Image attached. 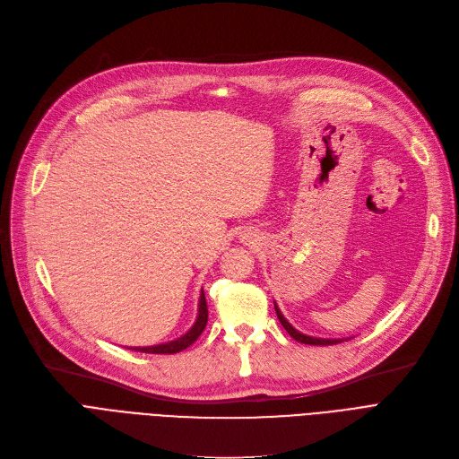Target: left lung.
<instances>
[{
  "mask_svg": "<svg viewBox=\"0 0 459 459\" xmlns=\"http://www.w3.org/2000/svg\"><path fill=\"white\" fill-rule=\"evenodd\" d=\"M275 312H277L279 322H281L282 327L286 329V333L290 334L294 341H298V342H301V344H310V346H333V344L342 342L341 339H316V336H307V334L299 333L298 329H294V327L290 325V322H288V320L282 316V312L277 308V305H275Z\"/></svg>",
  "mask_w": 459,
  "mask_h": 459,
  "instance_id": "obj_1",
  "label": "left lung"
}]
</instances>
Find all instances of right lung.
<instances>
[{
  "label": "right lung",
  "mask_w": 459,
  "mask_h": 459,
  "mask_svg": "<svg viewBox=\"0 0 459 459\" xmlns=\"http://www.w3.org/2000/svg\"><path fill=\"white\" fill-rule=\"evenodd\" d=\"M206 322H208V305H206L204 292H201L197 322H195V325H193L184 336H180V339H177V341H173V342H167V344L147 346V348H132V350L141 351V353H178V351L186 350L187 346H191L193 342H195V341L199 339L201 333H203L204 327H206Z\"/></svg>",
  "instance_id": "right-lung-1"
}]
</instances>
